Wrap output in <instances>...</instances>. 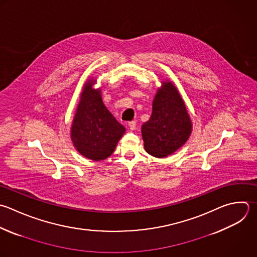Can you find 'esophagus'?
Masks as SVG:
<instances>
[{"label": "esophagus", "mask_w": 257, "mask_h": 257, "mask_svg": "<svg viewBox=\"0 0 257 257\" xmlns=\"http://www.w3.org/2000/svg\"><path fill=\"white\" fill-rule=\"evenodd\" d=\"M128 126H130V128L132 130V131H134V130H136V127H137V122L136 121H130L128 122Z\"/></svg>", "instance_id": "esophagus-1"}]
</instances>
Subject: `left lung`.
Returning a JSON list of instances; mask_svg holds the SVG:
<instances>
[{"mask_svg":"<svg viewBox=\"0 0 257 257\" xmlns=\"http://www.w3.org/2000/svg\"><path fill=\"white\" fill-rule=\"evenodd\" d=\"M191 120L185 103L171 82H164L153 101L150 119L142 126L145 150L164 158L181 148L190 137Z\"/></svg>","mask_w":257,"mask_h":257,"instance_id":"left-lung-1","label":"left lung"}]
</instances>
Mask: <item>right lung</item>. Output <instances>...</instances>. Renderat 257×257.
I'll list each match as a JSON object with an SVG mask.
<instances>
[{"mask_svg": "<svg viewBox=\"0 0 257 257\" xmlns=\"http://www.w3.org/2000/svg\"><path fill=\"white\" fill-rule=\"evenodd\" d=\"M88 81L81 94L71 127L74 147L85 158L100 161L108 158L125 128L108 111L101 100L100 91Z\"/></svg>", "mask_w": 257, "mask_h": 257, "instance_id": "add662e5", "label": "right lung"}]
</instances>
